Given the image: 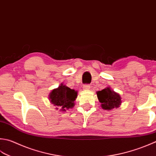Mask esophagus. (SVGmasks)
Here are the masks:
<instances>
[{"instance_id":"esophagus-1","label":"esophagus","mask_w":156,"mask_h":156,"mask_svg":"<svg viewBox=\"0 0 156 156\" xmlns=\"http://www.w3.org/2000/svg\"><path fill=\"white\" fill-rule=\"evenodd\" d=\"M83 88L84 90H89L90 88V84H84L83 86Z\"/></svg>"}]
</instances>
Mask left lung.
Returning <instances> with one entry per match:
<instances>
[{
    "instance_id": "1",
    "label": "left lung",
    "mask_w": 156,
    "mask_h": 156,
    "mask_svg": "<svg viewBox=\"0 0 156 156\" xmlns=\"http://www.w3.org/2000/svg\"><path fill=\"white\" fill-rule=\"evenodd\" d=\"M97 97L101 103V108L104 109L110 110L118 108L121 104V97L120 94L111 90L110 88H106L102 90L97 92Z\"/></svg>"
}]
</instances>
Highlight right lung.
<instances>
[{"mask_svg":"<svg viewBox=\"0 0 156 156\" xmlns=\"http://www.w3.org/2000/svg\"><path fill=\"white\" fill-rule=\"evenodd\" d=\"M76 97L77 92L63 84L56 89L53 90L49 94V99L52 104L59 107L61 110L63 112L74 105V102Z\"/></svg>","mask_w":156,"mask_h":156,"instance_id":"obj_1","label":"right lung"}]
</instances>
